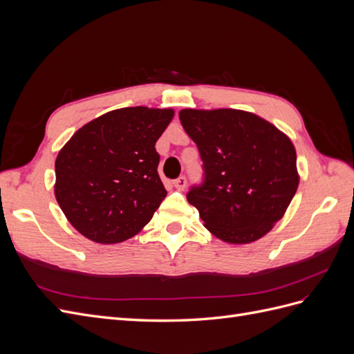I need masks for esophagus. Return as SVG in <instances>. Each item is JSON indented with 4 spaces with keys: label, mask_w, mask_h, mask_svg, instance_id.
I'll return each mask as SVG.
<instances>
[{
    "label": "esophagus",
    "mask_w": 354,
    "mask_h": 354,
    "mask_svg": "<svg viewBox=\"0 0 354 354\" xmlns=\"http://www.w3.org/2000/svg\"><path fill=\"white\" fill-rule=\"evenodd\" d=\"M186 183H187L186 177H178V178H176V180L173 181L174 187H176V189H178V190H185V187H186Z\"/></svg>",
    "instance_id": "1"
}]
</instances>
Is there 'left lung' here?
<instances>
[{"label":"left lung","instance_id":"1","mask_svg":"<svg viewBox=\"0 0 354 354\" xmlns=\"http://www.w3.org/2000/svg\"><path fill=\"white\" fill-rule=\"evenodd\" d=\"M181 125L199 149L205 181L187 201L214 236L251 243L279 221L298 189L295 147L252 112L181 109Z\"/></svg>","mask_w":354,"mask_h":354}]
</instances>
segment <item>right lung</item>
<instances>
[{"label":"right lung","instance_id":"1","mask_svg":"<svg viewBox=\"0 0 354 354\" xmlns=\"http://www.w3.org/2000/svg\"><path fill=\"white\" fill-rule=\"evenodd\" d=\"M173 116L169 108L115 109L81 127L60 149L55 195L85 238L124 242L151 221L167 196L155 145Z\"/></svg>","mask_w":354,"mask_h":354}]
</instances>
